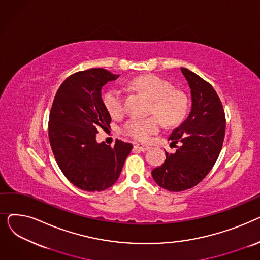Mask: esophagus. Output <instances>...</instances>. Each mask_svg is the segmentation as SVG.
Returning a JSON list of instances; mask_svg holds the SVG:
<instances>
[{
    "label": "esophagus",
    "mask_w": 260,
    "mask_h": 260,
    "mask_svg": "<svg viewBox=\"0 0 260 260\" xmlns=\"http://www.w3.org/2000/svg\"><path fill=\"white\" fill-rule=\"evenodd\" d=\"M135 148H136V149H139V151H141V152H145V151H147V149L149 148V146L144 145V144H139V143H137V144L135 145Z\"/></svg>",
    "instance_id": "34e87169"
}]
</instances>
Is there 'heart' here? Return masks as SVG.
<instances>
[{
	"label": "heart",
	"mask_w": 260,
	"mask_h": 260,
	"mask_svg": "<svg viewBox=\"0 0 260 260\" xmlns=\"http://www.w3.org/2000/svg\"><path fill=\"white\" fill-rule=\"evenodd\" d=\"M129 86L153 99L151 113L157 115L129 119L123 126V133L129 137L145 142L159 132L161 119L166 125L174 126L184 119L188 107L187 97L183 91L175 89L170 81L157 75H144L133 79ZM103 104L113 118H120L125 113V97L120 88H109L103 95Z\"/></svg>",
	"instance_id": "obj_1"
}]
</instances>
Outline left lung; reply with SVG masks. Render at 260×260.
I'll return each instance as SVG.
<instances>
[{
    "label": "left lung",
    "instance_id": "obj_1",
    "mask_svg": "<svg viewBox=\"0 0 260 260\" xmlns=\"http://www.w3.org/2000/svg\"><path fill=\"white\" fill-rule=\"evenodd\" d=\"M181 72L190 88L192 108L169 138L181 145L174 154L166 152L165 163L152 171L156 183L170 192H182L203 180L220 154L225 134L222 103L213 86L187 68Z\"/></svg>",
    "mask_w": 260,
    "mask_h": 260
}]
</instances>
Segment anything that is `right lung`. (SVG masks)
<instances>
[{"label":"right lung","mask_w":260,"mask_h":260,"mask_svg":"<svg viewBox=\"0 0 260 260\" xmlns=\"http://www.w3.org/2000/svg\"><path fill=\"white\" fill-rule=\"evenodd\" d=\"M118 77L103 68L78 72L66 78L52 102L48 122L52 153L66 178L87 192L111 187L133 148L121 140L114 146L95 140L98 128L107 129L112 121L101 89Z\"/></svg>","instance_id":"1"}]
</instances>
